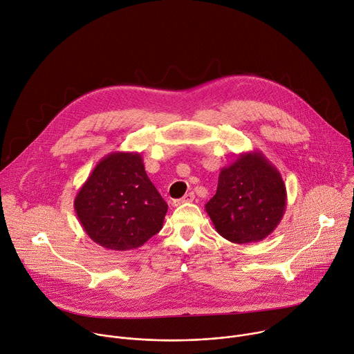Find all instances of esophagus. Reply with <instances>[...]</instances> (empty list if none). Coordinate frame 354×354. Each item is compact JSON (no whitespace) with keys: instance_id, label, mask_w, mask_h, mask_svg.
I'll return each mask as SVG.
<instances>
[{"instance_id":"esophagus-1","label":"esophagus","mask_w":354,"mask_h":354,"mask_svg":"<svg viewBox=\"0 0 354 354\" xmlns=\"http://www.w3.org/2000/svg\"><path fill=\"white\" fill-rule=\"evenodd\" d=\"M194 200V194L193 193H186L182 198H178V200H174L172 205L176 207V206H180L183 203H190V201Z\"/></svg>"}]
</instances>
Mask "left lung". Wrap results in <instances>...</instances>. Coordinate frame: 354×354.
<instances>
[{"label": "left lung", "mask_w": 354, "mask_h": 354, "mask_svg": "<svg viewBox=\"0 0 354 354\" xmlns=\"http://www.w3.org/2000/svg\"><path fill=\"white\" fill-rule=\"evenodd\" d=\"M286 206L287 190L280 172L261 151H249L221 168L206 212L223 238L248 243L270 235Z\"/></svg>", "instance_id": "obj_1"}]
</instances>
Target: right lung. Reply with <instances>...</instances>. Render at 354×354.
I'll return each mask as SVG.
<instances>
[{
	"mask_svg": "<svg viewBox=\"0 0 354 354\" xmlns=\"http://www.w3.org/2000/svg\"><path fill=\"white\" fill-rule=\"evenodd\" d=\"M74 210L95 243L130 250L160 232L168 205L148 179L140 153L113 151L78 190Z\"/></svg>",
	"mask_w": 354,
	"mask_h": 354,
	"instance_id": "obj_1",
	"label": "right lung"
}]
</instances>
